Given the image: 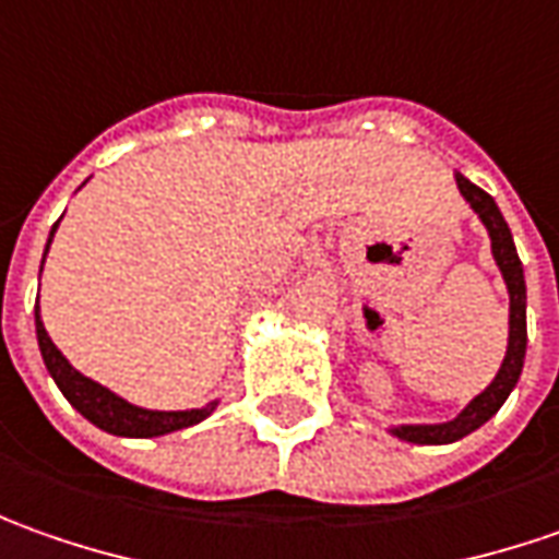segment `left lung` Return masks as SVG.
<instances>
[{"label": "left lung", "instance_id": "8db88e82", "mask_svg": "<svg viewBox=\"0 0 559 559\" xmlns=\"http://www.w3.org/2000/svg\"><path fill=\"white\" fill-rule=\"evenodd\" d=\"M457 188H461V194L471 201L473 210L479 213V219L486 222L491 238V253H495V262H498L501 275L508 281L510 343L504 365H501L498 377L489 383V390L476 395L471 405L457 414L454 420H449V424H430V427H399V430H395L399 439L417 442V445H445V442H457V439H464L467 433H473L476 427H483L491 414L504 405V399L510 395V390L516 386L520 371H523V358H526V281H523V262L516 257V247H513V238H510L508 222H504L501 210L495 206V201H491L483 188H476L473 182H467L464 176H457Z\"/></svg>", "mask_w": 559, "mask_h": 559}]
</instances>
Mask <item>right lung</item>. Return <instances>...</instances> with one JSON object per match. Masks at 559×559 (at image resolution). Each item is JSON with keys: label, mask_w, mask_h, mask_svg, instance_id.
Wrapping results in <instances>:
<instances>
[{"label": "right lung", "mask_w": 559, "mask_h": 559, "mask_svg": "<svg viewBox=\"0 0 559 559\" xmlns=\"http://www.w3.org/2000/svg\"><path fill=\"white\" fill-rule=\"evenodd\" d=\"M55 228H58V222H55ZM55 228H51V238H55ZM46 253H49V250H46ZM36 337H39L43 361H46L49 374L55 377L58 390L68 395V402L76 412L83 414V417H88L95 427L107 430V433L151 439V436H164L173 433V430L194 427V424H201L203 417L216 408V402H210L206 408H198V412H145V408H135V405L123 402L120 395H114L110 390H105L102 383H95V380H88V377L80 374L68 358L61 356V349L51 343V337L46 334V328H43L39 299H36Z\"/></svg>", "instance_id": "obj_1"}]
</instances>
